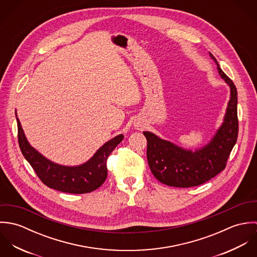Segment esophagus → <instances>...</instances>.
I'll return each mask as SVG.
<instances>
[{
	"label": "esophagus",
	"mask_w": 257,
	"mask_h": 257,
	"mask_svg": "<svg viewBox=\"0 0 257 257\" xmlns=\"http://www.w3.org/2000/svg\"><path fill=\"white\" fill-rule=\"evenodd\" d=\"M138 127H141V126H138Z\"/></svg>",
	"instance_id": "34e87169"
}]
</instances>
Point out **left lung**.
I'll list each match as a JSON object with an SVG mask.
<instances>
[{"label":"left lung","mask_w":257,"mask_h":257,"mask_svg":"<svg viewBox=\"0 0 257 257\" xmlns=\"http://www.w3.org/2000/svg\"><path fill=\"white\" fill-rule=\"evenodd\" d=\"M210 56L218 65L220 77L230 88L223 122L213 140L195 151L186 150L174 144L161 140L152 133L145 132L147 141V162L154 177L161 183L188 188L204 184L220 173L234 147L238 136L237 91L233 82L220 69L217 59Z\"/></svg>","instance_id":"left-lung-1"}]
</instances>
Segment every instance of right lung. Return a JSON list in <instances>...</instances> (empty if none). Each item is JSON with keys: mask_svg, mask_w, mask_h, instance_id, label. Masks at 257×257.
<instances>
[{"mask_svg": "<svg viewBox=\"0 0 257 257\" xmlns=\"http://www.w3.org/2000/svg\"><path fill=\"white\" fill-rule=\"evenodd\" d=\"M17 122L18 141L22 153L32 165L41 182L51 189L70 194L90 193L103 185L108 176L107 159L123 139L122 135L111 139L100 147L89 161L82 165L62 166L46 159L31 147L18 117Z\"/></svg>", "mask_w": 257, "mask_h": 257, "instance_id": "1", "label": "right lung"}]
</instances>
